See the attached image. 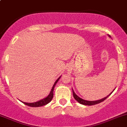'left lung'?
I'll return each mask as SVG.
<instances>
[{"instance_id":"8db88e82","label":"left lung","mask_w":127,"mask_h":127,"mask_svg":"<svg viewBox=\"0 0 127 127\" xmlns=\"http://www.w3.org/2000/svg\"><path fill=\"white\" fill-rule=\"evenodd\" d=\"M73 90V89H72ZM113 91H115V90H113ZM112 92L111 94H109V95H108V96H106V97L103 98V99H100V100H93V101H89V100H84V99H82V98H80V97H78L77 95L75 93V92L73 91V97L75 99V100H77L78 102H79L80 104H83V105H86V106H92V105H94V104H99L100 103V102H102V101H104V100H105L106 99H107V98L111 94H112Z\"/></svg>"}]
</instances>
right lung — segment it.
<instances>
[{
    "label": "right lung",
    "mask_w": 127,
    "mask_h": 127,
    "mask_svg": "<svg viewBox=\"0 0 127 127\" xmlns=\"http://www.w3.org/2000/svg\"><path fill=\"white\" fill-rule=\"evenodd\" d=\"M60 78H61V76L58 78V79H57V80L55 82L54 85L52 86V89H51V92H50L49 94L48 95L47 97H46L44 98V99H42V100H39V101H37V102H32V103L25 102H23V101H21V102H22L23 104H25L27 105V106H30V107H40V106H44V105H46L47 104L49 103L51 100H52V98H53V95H54L53 91H54V87H55V85H56V83H58V80L60 79Z\"/></svg>",
    "instance_id": "add662e5"
}]
</instances>
